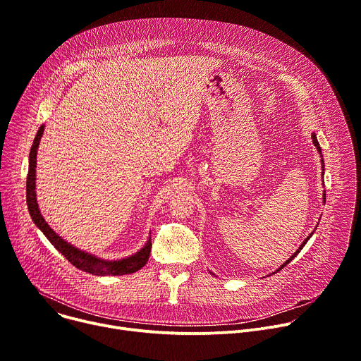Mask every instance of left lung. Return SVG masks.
<instances>
[{
  "instance_id": "8db88e82",
  "label": "left lung",
  "mask_w": 361,
  "mask_h": 361,
  "mask_svg": "<svg viewBox=\"0 0 361 361\" xmlns=\"http://www.w3.org/2000/svg\"><path fill=\"white\" fill-rule=\"evenodd\" d=\"M312 137H313V142H314V145H316V147H317V149H319V152H320V154H322V148H320V144H319V141H317V137H316V134H313V135H312ZM322 163H323V160H322ZM324 198H326V194H324ZM310 237H312V234H310ZM310 237H307V238H305V240H304V241H302V244H301V245H300V247H298V250H297V251H295V252H294V254H293V255H291V257H290V259H288V260H287V262H286V263H284V264H283V266H281V267H280V269H279V270H281V269H283V267H286V266H287V264H288V263H290V262H291V260H293V259H294V257H295V255H297V254H298V252H300V250H301V248H302V247H304V244H305V243H307V241H308V238H310ZM279 270H277V271H279Z\"/></svg>"
}]
</instances>
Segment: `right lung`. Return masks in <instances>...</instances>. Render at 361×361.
<instances>
[{
  "label": "right lung",
  "instance_id": "right-lung-1",
  "mask_svg": "<svg viewBox=\"0 0 361 361\" xmlns=\"http://www.w3.org/2000/svg\"><path fill=\"white\" fill-rule=\"evenodd\" d=\"M44 127L41 126L37 131V135L34 138L32 147L30 149V166H28V176H27V204H28V212L31 214L32 221L37 224V227L45 234V237L49 240L66 259L75 266L77 269L94 274V276H123V274H131L138 271L141 267L145 266V263L149 259V251H151V240L147 241L142 250H140L137 254L127 257V259L118 260V262H106L99 260L94 255H90L88 252H84L73 245H70L67 241H64L59 234H56L51 228L44 217L41 216L38 210V204L35 198V166H37V148L39 144V140L42 137Z\"/></svg>",
  "mask_w": 361,
  "mask_h": 361
}]
</instances>
